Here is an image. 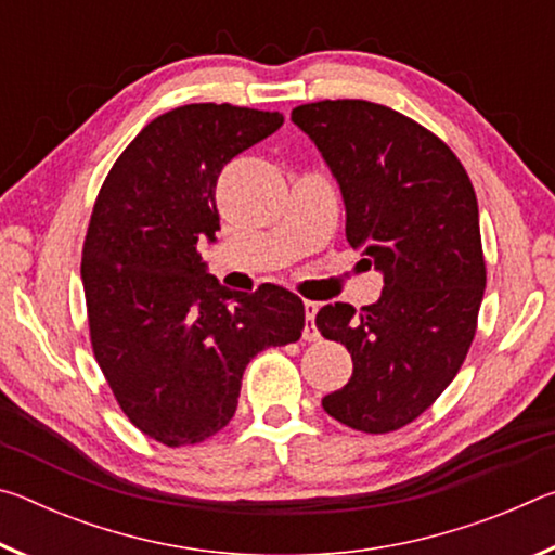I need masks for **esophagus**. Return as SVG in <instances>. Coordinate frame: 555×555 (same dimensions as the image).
Returning <instances> with one entry per match:
<instances>
[{
  "label": "esophagus",
  "instance_id": "esophagus-1",
  "mask_svg": "<svg viewBox=\"0 0 555 555\" xmlns=\"http://www.w3.org/2000/svg\"><path fill=\"white\" fill-rule=\"evenodd\" d=\"M304 308H306V327H304V340H308V343H315L318 337H321V333H318V327H315V313H318V304H313V300H306Z\"/></svg>",
  "mask_w": 555,
  "mask_h": 555
}]
</instances>
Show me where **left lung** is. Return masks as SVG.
<instances>
[{"label": "left lung", "mask_w": 555, "mask_h": 555, "mask_svg": "<svg viewBox=\"0 0 555 555\" xmlns=\"http://www.w3.org/2000/svg\"><path fill=\"white\" fill-rule=\"evenodd\" d=\"M291 119L340 183L350 247L384 274L377 304L315 315L354 364L323 409L354 430L391 434L446 391L473 345L487 284L475 188L443 139L377 102H308Z\"/></svg>", "instance_id": "left-lung-1"}]
</instances>
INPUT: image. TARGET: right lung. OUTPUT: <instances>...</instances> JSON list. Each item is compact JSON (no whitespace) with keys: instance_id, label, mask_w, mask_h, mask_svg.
Masks as SVG:
<instances>
[{"instance_id":"1","label":"right lung","mask_w":555,"mask_h":555,"mask_svg":"<svg viewBox=\"0 0 555 555\" xmlns=\"http://www.w3.org/2000/svg\"><path fill=\"white\" fill-rule=\"evenodd\" d=\"M281 125L228 102L176 107L119 154L92 208L80 264L92 352L125 416L168 448L228 426L251 357L306 325L296 294L224 288L198 251L220 230L224 164Z\"/></svg>"}]
</instances>
